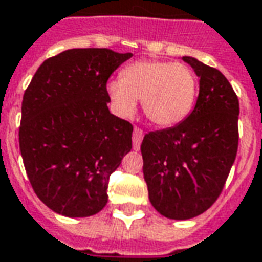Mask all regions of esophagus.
Here are the masks:
<instances>
[{
    "instance_id": "esophagus-1",
    "label": "esophagus",
    "mask_w": 262,
    "mask_h": 262,
    "mask_svg": "<svg viewBox=\"0 0 262 262\" xmlns=\"http://www.w3.org/2000/svg\"><path fill=\"white\" fill-rule=\"evenodd\" d=\"M144 136V132L140 127H135L133 129V149L139 150L140 149V143H142V139Z\"/></svg>"
}]
</instances>
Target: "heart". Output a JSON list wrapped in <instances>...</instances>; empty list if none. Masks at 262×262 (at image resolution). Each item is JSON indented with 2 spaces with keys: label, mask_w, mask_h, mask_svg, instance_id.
Wrapping results in <instances>:
<instances>
[{
  "label": "heart",
  "mask_w": 262,
  "mask_h": 262,
  "mask_svg": "<svg viewBox=\"0 0 262 262\" xmlns=\"http://www.w3.org/2000/svg\"><path fill=\"white\" fill-rule=\"evenodd\" d=\"M106 92L119 116L130 118L136 112V100H142L144 116L153 125L170 127L191 112L197 76L184 63L140 59L129 63L120 72V79L111 80Z\"/></svg>",
  "instance_id": "b5f03b06"
}]
</instances>
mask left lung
Wrapping results in <instances>:
<instances>
[{
    "instance_id": "obj_1",
    "label": "left lung",
    "mask_w": 262,
    "mask_h": 262,
    "mask_svg": "<svg viewBox=\"0 0 262 262\" xmlns=\"http://www.w3.org/2000/svg\"><path fill=\"white\" fill-rule=\"evenodd\" d=\"M200 78L193 112L182 123L144 135L140 146L150 203L188 220L221 194L238 149V98L219 69L183 56Z\"/></svg>"
}]
</instances>
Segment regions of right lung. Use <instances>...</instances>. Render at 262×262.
<instances>
[{"label":"right lung","instance_id":"obj_1","mask_svg":"<svg viewBox=\"0 0 262 262\" xmlns=\"http://www.w3.org/2000/svg\"><path fill=\"white\" fill-rule=\"evenodd\" d=\"M132 54L68 49L43 61L24 93L19 150L39 200L67 217L99 213L133 126L109 112L106 83Z\"/></svg>","mask_w":262,"mask_h":262}]
</instances>
